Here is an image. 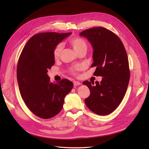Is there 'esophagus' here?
<instances>
[{
    "label": "esophagus",
    "mask_w": 149,
    "mask_h": 149,
    "mask_svg": "<svg viewBox=\"0 0 149 149\" xmlns=\"http://www.w3.org/2000/svg\"><path fill=\"white\" fill-rule=\"evenodd\" d=\"M73 84L74 86H77V85H80L81 83L78 82V81H73Z\"/></svg>",
    "instance_id": "obj_1"
}]
</instances>
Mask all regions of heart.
<instances>
[{
	"instance_id": "heart-1",
	"label": "heart",
	"mask_w": 149,
	"mask_h": 149,
	"mask_svg": "<svg viewBox=\"0 0 149 149\" xmlns=\"http://www.w3.org/2000/svg\"><path fill=\"white\" fill-rule=\"evenodd\" d=\"M70 43L71 45L73 47V48L75 49V51L78 53L81 50L84 49H87V43L86 42V40L83 39V38L81 37H74L72 38L70 40ZM63 49V45L61 43H58L55 46V47L53 49V58L55 60L59 58V57L61 55V53ZM84 69V66L79 65L75 66L74 67H72L70 69V72L71 74H73L74 76H76L78 74V72L81 70Z\"/></svg>"
}]
</instances>
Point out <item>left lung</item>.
<instances>
[{
  "label": "left lung",
  "mask_w": 149,
  "mask_h": 149,
  "mask_svg": "<svg viewBox=\"0 0 149 149\" xmlns=\"http://www.w3.org/2000/svg\"><path fill=\"white\" fill-rule=\"evenodd\" d=\"M79 35L86 37L93 47L91 67H96L93 74L103 77L100 83H83L91 92L84 102L94 113L109 114L123 101L129 84L130 70L126 50L118 36L106 28H91Z\"/></svg>",
  "instance_id": "left-lung-1"
}]
</instances>
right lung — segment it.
Here are the masks:
<instances>
[{
    "instance_id": "obj_1",
    "label": "right lung",
    "mask_w": 149,
    "mask_h": 149,
    "mask_svg": "<svg viewBox=\"0 0 149 149\" xmlns=\"http://www.w3.org/2000/svg\"><path fill=\"white\" fill-rule=\"evenodd\" d=\"M71 34L44 32L33 35L18 61L17 78L21 96L30 111L40 118L49 119L59 113L65 97L73 87L67 79L50 83L47 74L55 64L54 48Z\"/></svg>"
}]
</instances>
